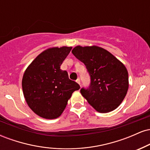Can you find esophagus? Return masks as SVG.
I'll return each mask as SVG.
<instances>
[{
    "mask_svg": "<svg viewBox=\"0 0 150 150\" xmlns=\"http://www.w3.org/2000/svg\"><path fill=\"white\" fill-rule=\"evenodd\" d=\"M76 82H77V83H78L79 84V85H80V79H77V80H76Z\"/></svg>",
    "mask_w": 150,
    "mask_h": 150,
    "instance_id": "34e87169",
    "label": "esophagus"
}]
</instances>
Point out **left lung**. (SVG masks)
Listing matches in <instances>:
<instances>
[{
	"label": "left lung",
	"mask_w": 150,
	"mask_h": 150,
	"mask_svg": "<svg viewBox=\"0 0 150 150\" xmlns=\"http://www.w3.org/2000/svg\"><path fill=\"white\" fill-rule=\"evenodd\" d=\"M72 53L85 64L90 76L89 87L80 89L82 95L98 112L116 109L128 89V73L125 65L99 46H77Z\"/></svg>",
	"instance_id": "8db88e82"
}]
</instances>
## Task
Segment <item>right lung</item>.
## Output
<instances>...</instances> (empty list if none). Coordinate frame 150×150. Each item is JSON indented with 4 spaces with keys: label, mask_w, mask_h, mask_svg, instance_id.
<instances>
[{
    "label": "right lung",
    "mask_w": 150,
    "mask_h": 150,
    "mask_svg": "<svg viewBox=\"0 0 150 150\" xmlns=\"http://www.w3.org/2000/svg\"><path fill=\"white\" fill-rule=\"evenodd\" d=\"M72 47L51 48L39 55L25 70L22 85L25 100L38 116L47 119L59 117L68 99L80 85L70 80L61 65Z\"/></svg>",
    "instance_id": "add662e5"
}]
</instances>
